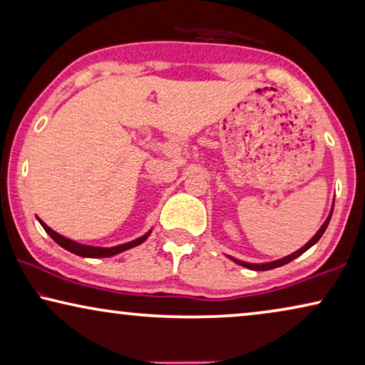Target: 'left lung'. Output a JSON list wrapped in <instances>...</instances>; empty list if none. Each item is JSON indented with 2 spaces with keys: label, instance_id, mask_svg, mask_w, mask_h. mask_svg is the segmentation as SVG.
Segmentation results:
<instances>
[{
  "label": "left lung",
  "instance_id": "left-lung-1",
  "mask_svg": "<svg viewBox=\"0 0 365 365\" xmlns=\"http://www.w3.org/2000/svg\"><path fill=\"white\" fill-rule=\"evenodd\" d=\"M331 216H332V214H329V217L326 219V222H324L322 226H321V229H319V231L316 232V236H314V237L311 239V241H309V242L306 244V246L301 247V249H299V251H296L294 254H291V256H287V257H284V259H279V261H274V262H267V264H247V262L237 261V259H232V261H236L237 264H241V266L247 267V269H254V271H269V269L281 267V266H284V264L294 261V259L299 257V256H301V254L306 252L309 247H312L314 244H316V242L319 241V239L322 237V234L326 232V229H327V226H329V221H331Z\"/></svg>",
  "mask_w": 365,
  "mask_h": 365
}]
</instances>
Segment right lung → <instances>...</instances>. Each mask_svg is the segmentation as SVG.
Wrapping results in <instances>:
<instances>
[{"mask_svg": "<svg viewBox=\"0 0 365 365\" xmlns=\"http://www.w3.org/2000/svg\"><path fill=\"white\" fill-rule=\"evenodd\" d=\"M39 222H41L44 231H46L49 236L53 237L54 242H58L59 246L66 249V251L76 254V256H81V257H111V256H114V254H119V252L126 251V249H131L134 246H138V244L144 242L149 236V232H148V234H144L143 237L136 239V241H131L128 244H121V246H116V247H93V246H84V244H78V242L71 241V239L59 236L58 232H54L53 229L48 227L43 221H39Z\"/></svg>", "mask_w": 365, "mask_h": 365, "instance_id": "add662e5", "label": "right lung"}]
</instances>
